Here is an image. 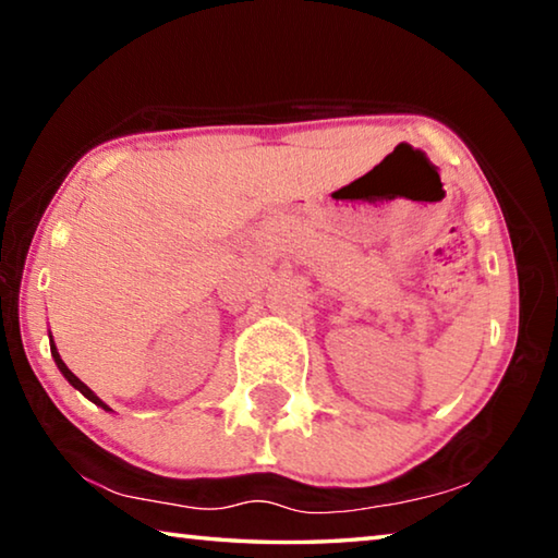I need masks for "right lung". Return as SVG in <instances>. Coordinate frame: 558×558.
<instances>
[{
	"mask_svg": "<svg viewBox=\"0 0 558 558\" xmlns=\"http://www.w3.org/2000/svg\"><path fill=\"white\" fill-rule=\"evenodd\" d=\"M51 354H53V359H56V364H59V369H61V374L65 376V379H69L71 381V386H73V389H78L83 396H86V399H90L93 403H96V405H100V409H106V411H110L108 409V405L106 403H102L100 399H98V396L96 393H93L90 389H88V386L86 384H83L81 379H78V376H75L71 369H69V366H65L63 364V359L59 356V352H56V344H51Z\"/></svg>",
	"mask_w": 558,
	"mask_h": 558,
	"instance_id": "add662e5",
	"label": "right lung"
}]
</instances>
